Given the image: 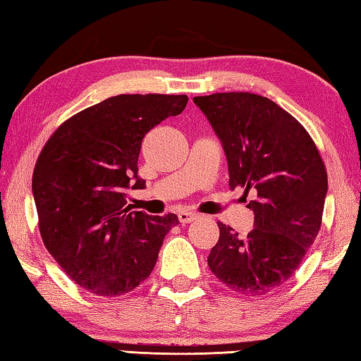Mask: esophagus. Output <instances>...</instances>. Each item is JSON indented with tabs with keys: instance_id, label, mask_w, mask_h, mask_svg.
<instances>
[{
	"instance_id": "esophagus-1",
	"label": "esophagus",
	"mask_w": 361,
	"mask_h": 361,
	"mask_svg": "<svg viewBox=\"0 0 361 361\" xmlns=\"http://www.w3.org/2000/svg\"><path fill=\"white\" fill-rule=\"evenodd\" d=\"M197 217H199V216H197L195 213H189V211H181V213H178V221H180L183 225L194 222Z\"/></svg>"
}]
</instances>
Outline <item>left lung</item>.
Here are the masks:
<instances>
[{"mask_svg": "<svg viewBox=\"0 0 361 361\" xmlns=\"http://www.w3.org/2000/svg\"><path fill=\"white\" fill-rule=\"evenodd\" d=\"M224 148L230 188L252 194L245 238L217 222L211 272L231 291L263 295L302 263L319 233L327 172L307 130L277 103L249 92L194 97Z\"/></svg>", "mask_w": 361, "mask_h": 361, "instance_id": "8db88e82", "label": "left lung"}]
</instances>
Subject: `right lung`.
Instances as JSON below:
<instances>
[{
	"mask_svg": "<svg viewBox=\"0 0 361 361\" xmlns=\"http://www.w3.org/2000/svg\"><path fill=\"white\" fill-rule=\"evenodd\" d=\"M186 95H117L63 122L39 154L32 195L47 250L86 291L120 298L152 274L176 214L131 211L144 189L137 159L145 134L185 111Z\"/></svg>",
	"mask_w": 361,
	"mask_h": 361,
	"instance_id": "obj_1",
	"label": "right lung"
}]
</instances>
